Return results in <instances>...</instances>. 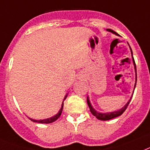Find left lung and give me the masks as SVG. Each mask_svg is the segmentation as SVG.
<instances>
[{"label":"left lung","mask_w":150,"mask_h":150,"mask_svg":"<svg viewBox=\"0 0 150 150\" xmlns=\"http://www.w3.org/2000/svg\"><path fill=\"white\" fill-rule=\"evenodd\" d=\"M106 30L108 31H109V32H112V33H113V34H115V35H118V36H119V35H118L117 33L115 32V31H113V30H112V29H106ZM129 47H130V46H129ZM130 51H131V54H132V62H133V64H134L135 71H136V83H135V86H134V89H135V88H136V81H137L136 66V63H135V61H134V58H133V55H132V49H131V47H130ZM132 97L130 98V99L129 100V102H128V103H126V105H125V106L122 107L121 109H119V110H118V111H115V112H112L102 113V112H97V111L95 110V109H93V107L92 106L91 103H90V101H89V99H88V97H87V103H88V107H89L90 112H92V115H94V116H96V117L98 119H99V120L106 121V120H110V119H114V118L118 117V116H119V115H121L122 114V113L125 112V110H126V108H127L128 105H129V104Z\"/></svg>","instance_id":"obj_1"}]
</instances>
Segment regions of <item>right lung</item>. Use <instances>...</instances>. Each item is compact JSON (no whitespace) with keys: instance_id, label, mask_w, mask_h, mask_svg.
I'll return each instance as SVG.
<instances>
[{"instance_id":"right-lung-1","label":"right lung","mask_w":150,"mask_h":150,"mask_svg":"<svg viewBox=\"0 0 150 150\" xmlns=\"http://www.w3.org/2000/svg\"><path fill=\"white\" fill-rule=\"evenodd\" d=\"M67 96H68V95H66V96H64L62 105V108H61V109L59 110L58 113H57L55 115H54V116H52V117H51V118H48V119H41V120H36V119H31V118H29V119H31L32 122H38V123H52V122H53L56 121V120H57L58 118L60 117L61 114H62V109H63V105H64V101L65 100V98H66Z\"/></svg>"}]
</instances>
